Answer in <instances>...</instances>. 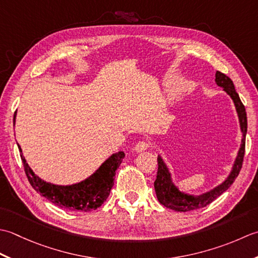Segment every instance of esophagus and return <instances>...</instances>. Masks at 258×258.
Segmentation results:
<instances>
[{
  "label": "esophagus",
  "mask_w": 258,
  "mask_h": 258,
  "mask_svg": "<svg viewBox=\"0 0 258 258\" xmlns=\"http://www.w3.org/2000/svg\"><path fill=\"white\" fill-rule=\"evenodd\" d=\"M148 148H149V144L147 143V141H144V140H143V141H139V143L136 144L134 150H135L136 152H141V151L147 150Z\"/></svg>",
  "instance_id": "obj_1"
}]
</instances>
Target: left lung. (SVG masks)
Instances as JSON below:
<instances>
[{"mask_svg": "<svg viewBox=\"0 0 258 258\" xmlns=\"http://www.w3.org/2000/svg\"><path fill=\"white\" fill-rule=\"evenodd\" d=\"M215 81H216L218 87H222L224 91L232 98L234 101L236 111H237L240 131L243 134L241 137V144L239 147V150L237 152V157L234 161V165L230 173L226 179L215 187L212 190L207 192H204L202 195H189V194L180 191L178 187L173 183L171 173L168 169L165 161L162 160L160 156H158V171H157V178L154 182L155 191L157 198L161 205H164L165 207L170 208L176 212H189V210L199 209L203 207H206L207 205L213 203L215 199L222 195L227 189L230 187V185L235 181L237 178L238 173L241 169V165H243L244 155H245V139H246V133H247V115L244 104L241 103L238 93L236 92L233 81L224 75V73L217 71L216 76H215Z\"/></svg>", "mask_w": 258, "mask_h": 258, "instance_id": "1", "label": "left lung"}]
</instances>
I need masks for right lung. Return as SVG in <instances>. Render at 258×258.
Masks as SVG:
<instances>
[{
	"label": "right lung",
	"mask_w": 258,
	"mask_h": 258,
	"mask_svg": "<svg viewBox=\"0 0 258 258\" xmlns=\"http://www.w3.org/2000/svg\"><path fill=\"white\" fill-rule=\"evenodd\" d=\"M15 117H17V113H14L13 123H15ZM19 149L26 177L34 190L40 192L42 196L49 199L56 206L76 210V212H91L93 209L99 208L107 201L114 183L115 170L118 169L124 158V152L119 151L110 156L87 179L73 183V185L62 186L46 182L36 176L30 166L26 164L20 146Z\"/></svg>",
	"instance_id": "obj_1"
}]
</instances>
